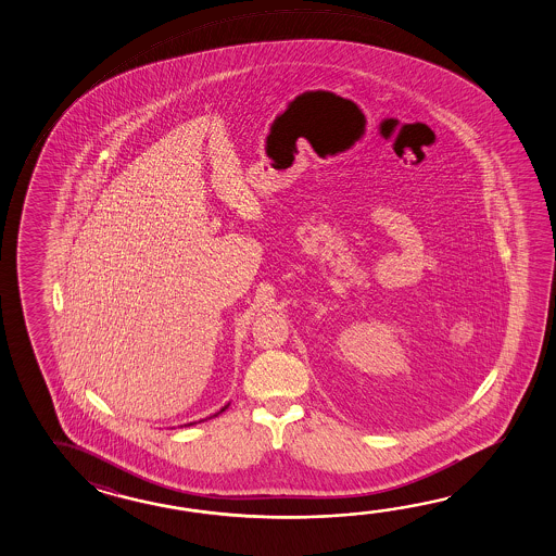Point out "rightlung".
Instances as JSON below:
<instances>
[{
    "label": "right lung",
    "instance_id": "add662e5",
    "mask_svg": "<svg viewBox=\"0 0 556 556\" xmlns=\"http://www.w3.org/2000/svg\"><path fill=\"white\" fill-rule=\"evenodd\" d=\"M226 407H223V409H220V412H218V414H223V412H225ZM216 414V415H218ZM190 426H192V424H190Z\"/></svg>",
    "mask_w": 556,
    "mask_h": 556
}]
</instances>
